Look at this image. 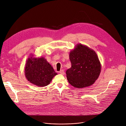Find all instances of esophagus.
<instances>
[{
    "instance_id": "obj_1",
    "label": "esophagus",
    "mask_w": 126,
    "mask_h": 126,
    "mask_svg": "<svg viewBox=\"0 0 126 126\" xmlns=\"http://www.w3.org/2000/svg\"><path fill=\"white\" fill-rule=\"evenodd\" d=\"M59 73H60L61 74H62V75H64V74H65L64 70H61L59 71Z\"/></svg>"
}]
</instances>
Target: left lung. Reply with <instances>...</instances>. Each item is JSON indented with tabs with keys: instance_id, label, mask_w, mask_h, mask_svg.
Segmentation results:
<instances>
[{
	"instance_id": "8db88e82",
	"label": "left lung",
	"mask_w": 126,
	"mask_h": 126,
	"mask_svg": "<svg viewBox=\"0 0 126 126\" xmlns=\"http://www.w3.org/2000/svg\"><path fill=\"white\" fill-rule=\"evenodd\" d=\"M69 58L71 67L66 72L69 83L77 88L93 84L101 70L100 62L95 51L78 44L70 52Z\"/></svg>"
}]
</instances>
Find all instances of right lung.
Listing matches in <instances>:
<instances>
[{"label":"right lung","instance_id":"add662e5","mask_svg":"<svg viewBox=\"0 0 126 126\" xmlns=\"http://www.w3.org/2000/svg\"><path fill=\"white\" fill-rule=\"evenodd\" d=\"M24 71L28 81L41 87L49 84L53 78L57 74L44 58H35L33 55L26 61Z\"/></svg>","mask_w":126,"mask_h":126}]
</instances>
